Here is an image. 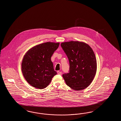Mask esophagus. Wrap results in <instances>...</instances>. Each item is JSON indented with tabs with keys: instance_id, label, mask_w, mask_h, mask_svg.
Segmentation results:
<instances>
[{
	"instance_id": "esophagus-1",
	"label": "esophagus",
	"mask_w": 121,
	"mask_h": 121,
	"mask_svg": "<svg viewBox=\"0 0 121 121\" xmlns=\"http://www.w3.org/2000/svg\"><path fill=\"white\" fill-rule=\"evenodd\" d=\"M57 74L60 75H61L62 74V72L59 71H57Z\"/></svg>"
}]
</instances>
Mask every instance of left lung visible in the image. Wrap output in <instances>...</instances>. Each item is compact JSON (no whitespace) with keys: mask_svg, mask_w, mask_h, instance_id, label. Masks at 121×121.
Masks as SVG:
<instances>
[{"mask_svg":"<svg viewBox=\"0 0 121 121\" xmlns=\"http://www.w3.org/2000/svg\"><path fill=\"white\" fill-rule=\"evenodd\" d=\"M61 47L69 60V73L63 74L68 86L74 90L88 87L95 77L97 65L95 55L89 45L80 41L62 43Z\"/></svg>","mask_w":121,"mask_h":121,"instance_id":"obj_1","label":"left lung"}]
</instances>
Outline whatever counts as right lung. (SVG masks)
Listing matches in <instances>:
<instances>
[{
	"label": "right lung",
	"instance_id": "obj_1",
	"mask_svg": "<svg viewBox=\"0 0 121 121\" xmlns=\"http://www.w3.org/2000/svg\"><path fill=\"white\" fill-rule=\"evenodd\" d=\"M59 45V43L48 42L34 47L26 53L22 63V70L31 86L44 89L57 74L51 59Z\"/></svg>",
	"mask_w": 121,
	"mask_h": 121
}]
</instances>
